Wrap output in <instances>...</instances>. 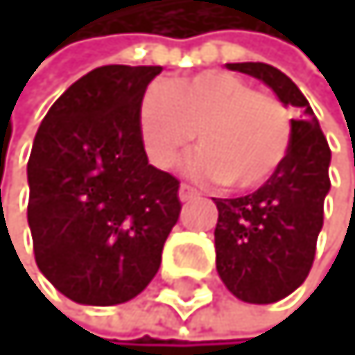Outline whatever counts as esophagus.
Here are the masks:
<instances>
[{"instance_id": "esophagus-1", "label": "esophagus", "mask_w": 355, "mask_h": 355, "mask_svg": "<svg viewBox=\"0 0 355 355\" xmlns=\"http://www.w3.org/2000/svg\"><path fill=\"white\" fill-rule=\"evenodd\" d=\"M200 198V191L193 189L191 184H182L180 187V200L182 202H191V200H198Z\"/></svg>"}]
</instances>
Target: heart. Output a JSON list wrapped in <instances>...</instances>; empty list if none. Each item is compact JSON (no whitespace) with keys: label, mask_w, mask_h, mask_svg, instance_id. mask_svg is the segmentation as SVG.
<instances>
[{"label":"heart","mask_w":355,"mask_h":355,"mask_svg":"<svg viewBox=\"0 0 355 355\" xmlns=\"http://www.w3.org/2000/svg\"><path fill=\"white\" fill-rule=\"evenodd\" d=\"M139 135L159 168H175L200 139L205 153L196 173L251 191L284 164L293 122L278 97L258 93L233 73L205 71L150 88L139 104Z\"/></svg>","instance_id":"obj_1"}]
</instances>
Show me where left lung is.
<instances>
[{
	"instance_id": "1",
	"label": "left lung",
	"mask_w": 355,
	"mask_h": 355,
	"mask_svg": "<svg viewBox=\"0 0 355 355\" xmlns=\"http://www.w3.org/2000/svg\"><path fill=\"white\" fill-rule=\"evenodd\" d=\"M262 80L280 102L300 108L284 164L267 184L242 198L216 200V267L236 298L271 304L306 280L329 193L331 150L306 97L282 71L262 62L227 64Z\"/></svg>"
}]
</instances>
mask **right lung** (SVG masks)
<instances>
[{
  "instance_id": "obj_1",
  "label": "right lung",
  "mask_w": 355,
  "mask_h": 355,
  "mask_svg": "<svg viewBox=\"0 0 355 355\" xmlns=\"http://www.w3.org/2000/svg\"><path fill=\"white\" fill-rule=\"evenodd\" d=\"M162 66H100L42 119L28 159V227L40 271L80 304L146 289L180 218V180L148 164L139 104Z\"/></svg>"
}]
</instances>
